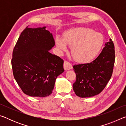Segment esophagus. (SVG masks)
Returning <instances> with one entry per match:
<instances>
[{"label": "esophagus", "instance_id": "34e87169", "mask_svg": "<svg viewBox=\"0 0 126 126\" xmlns=\"http://www.w3.org/2000/svg\"><path fill=\"white\" fill-rule=\"evenodd\" d=\"M64 68L65 71L72 69V64L70 62H69L65 61L64 62Z\"/></svg>", "mask_w": 126, "mask_h": 126}]
</instances>
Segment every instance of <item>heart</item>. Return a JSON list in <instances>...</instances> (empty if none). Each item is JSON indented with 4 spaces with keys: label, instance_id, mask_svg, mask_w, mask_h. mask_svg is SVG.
Here are the masks:
<instances>
[{
    "label": "heart",
    "instance_id": "heart-1",
    "mask_svg": "<svg viewBox=\"0 0 126 126\" xmlns=\"http://www.w3.org/2000/svg\"><path fill=\"white\" fill-rule=\"evenodd\" d=\"M104 38L101 34L86 27L73 28L64 34L63 40L57 37L55 44L62 51L67 45L72 47L71 54L78 62L87 63L94 60L101 51Z\"/></svg>",
    "mask_w": 126,
    "mask_h": 126
}]
</instances>
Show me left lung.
Here are the masks:
<instances>
[{"instance_id":"obj_1","label":"left lung","mask_w":126,"mask_h":126,"mask_svg":"<svg viewBox=\"0 0 126 126\" xmlns=\"http://www.w3.org/2000/svg\"><path fill=\"white\" fill-rule=\"evenodd\" d=\"M114 61V46L110 39L97 58L91 63L74 65L76 80L73 86L76 94L86 98L101 93L111 78Z\"/></svg>"}]
</instances>
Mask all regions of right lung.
Returning <instances> with one entry per match:
<instances>
[{
  "label": "right lung",
  "mask_w": 126,
  "mask_h": 126,
  "mask_svg": "<svg viewBox=\"0 0 126 126\" xmlns=\"http://www.w3.org/2000/svg\"><path fill=\"white\" fill-rule=\"evenodd\" d=\"M54 45L46 27L28 26L21 33L11 62L14 77L25 94L44 97L52 93L57 77L64 71L63 59L49 52Z\"/></svg>",
  "instance_id": "obj_1"
}]
</instances>
